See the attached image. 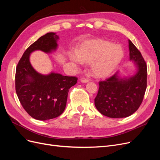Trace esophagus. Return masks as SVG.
Returning <instances> with one entry per match:
<instances>
[{
    "instance_id": "34e87169",
    "label": "esophagus",
    "mask_w": 160,
    "mask_h": 160,
    "mask_svg": "<svg viewBox=\"0 0 160 160\" xmlns=\"http://www.w3.org/2000/svg\"><path fill=\"white\" fill-rule=\"evenodd\" d=\"M80 81L81 82V83H88V82H89V80H88V79H85V78H81V79H80Z\"/></svg>"
}]
</instances>
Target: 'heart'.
Wrapping results in <instances>:
<instances>
[{"mask_svg": "<svg viewBox=\"0 0 160 160\" xmlns=\"http://www.w3.org/2000/svg\"><path fill=\"white\" fill-rule=\"evenodd\" d=\"M124 57L122 47L103 38H93L83 41L75 52L69 55L75 63L89 64L91 75L103 79L110 76L118 68Z\"/></svg>", "mask_w": 160, "mask_h": 160, "instance_id": "b5f03b06", "label": "heart"}]
</instances>
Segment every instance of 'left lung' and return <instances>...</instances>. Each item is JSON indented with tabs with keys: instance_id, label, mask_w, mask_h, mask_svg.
Wrapping results in <instances>:
<instances>
[{
	"instance_id": "1",
	"label": "left lung",
	"mask_w": 160,
	"mask_h": 160,
	"mask_svg": "<svg viewBox=\"0 0 160 160\" xmlns=\"http://www.w3.org/2000/svg\"><path fill=\"white\" fill-rule=\"evenodd\" d=\"M129 42V60L136 67L135 74L121 77L119 72L99 82L95 105L99 112L111 118H123L132 115L142 103L147 88V65L133 42Z\"/></svg>"
}]
</instances>
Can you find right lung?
I'll list each match as a JSON object with an SVG mask.
<instances>
[{
    "label": "right lung",
    "mask_w": 160,
    "mask_h": 160,
    "mask_svg": "<svg viewBox=\"0 0 160 160\" xmlns=\"http://www.w3.org/2000/svg\"><path fill=\"white\" fill-rule=\"evenodd\" d=\"M59 39L55 32H48L41 37L25 51L16 69L18 98L28 115L37 120L51 119L62 113L69 90L77 83V77L63 76L53 71L43 75L31 63L32 52L41 51L51 54L57 49Z\"/></svg>",
    "instance_id": "right-lung-1"
}]
</instances>
